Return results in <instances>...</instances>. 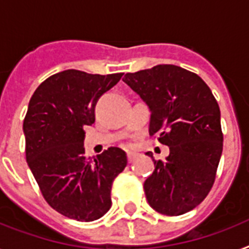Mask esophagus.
I'll list each match as a JSON object with an SVG mask.
<instances>
[{
    "label": "esophagus",
    "mask_w": 249,
    "mask_h": 249,
    "mask_svg": "<svg viewBox=\"0 0 249 249\" xmlns=\"http://www.w3.org/2000/svg\"><path fill=\"white\" fill-rule=\"evenodd\" d=\"M137 156V154H133V152H128V160L129 163H132L133 160H134V158Z\"/></svg>",
    "instance_id": "1"
}]
</instances>
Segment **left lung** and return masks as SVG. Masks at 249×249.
Returning a JSON list of instances; mask_svg holds the SVG:
<instances>
[{
    "label": "left lung",
    "instance_id": "left-lung-1",
    "mask_svg": "<svg viewBox=\"0 0 249 249\" xmlns=\"http://www.w3.org/2000/svg\"><path fill=\"white\" fill-rule=\"evenodd\" d=\"M151 111L150 136L169 147L165 160L144 181L148 204L165 216H181L200 204L212 189L224 134L209 86L194 72L173 64L126 73L123 79Z\"/></svg>",
    "mask_w": 249,
    "mask_h": 249
}]
</instances>
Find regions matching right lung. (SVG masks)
I'll list each match as a JSON object with an SVG mask.
<instances>
[{
  "mask_svg": "<svg viewBox=\"0 0 249 249\" xmlns=\"http://www.w3.org/2000/svg\"><path fill=\"white\" fill-rule=\"evenodd\" d=\"M121 76L67 70L45 80L29 101L25 159L48 204L72 220L90 222L108 212L113 179L128 164L119 147L94 160L84 148V128L95 121L98 99Z\"/></svg>",
  "mask_w": 249,
  "mask_h": 249,
  "instance_id": "add662e5",
  "label": "right lung"
}]
</instances>
